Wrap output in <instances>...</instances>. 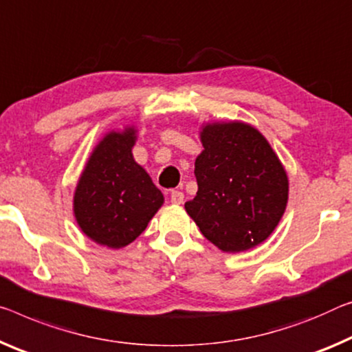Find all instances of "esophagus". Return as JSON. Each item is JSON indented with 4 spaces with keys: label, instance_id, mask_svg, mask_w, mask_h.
<instances>
[{
    "label": "esophagus",
    "instance_id": "34e87169",
    "mask_svg": "<svg viewBox=\"0 0 352 352\" xmlns=\"http://www.w3.org/2000/svg\"><path fill=\"white\" fill-rule=\"evenodd\" d=\"M183 200H185V194L182 191H172L170 192V202L174 205H182Z\"/></svg>",
    "mask_w": 352,
    "mask_h": 352
}]
</instances>
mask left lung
<instances>
[{
	"label": "left lung",
	"mask_w": 352,
	"mask_h": 352,
	"mask_svg": "<svg viewBox=\"0 0 352 352\" xmlns=\"http://www.w3.org/2000/svg\"><path fill=\"white\" fill-rule=\"evenodd\" d=\"M197 194L185 204L202 235L222 252H243L274 232L288 202V177L266 138L244 122L200 131Z\"/></svg>",
	"instance_id": "1"
}]
</instances>
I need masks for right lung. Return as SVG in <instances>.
I'll return each instance as SVG.
<instances>
[{"mask_svg":"<svg viewBox=\"0 0 352 352\" xmlns=\"http://www.w3.org/2000/svg\"><path fill=\"white\" fill-rule=\"evenodd\" d=\"M136 130L109 131L89 156L78 180L74 213L85 235L120 249L146 230L164 202L163 192L133 158Z\"/></svg>","mask_w":352,"mask_h":352,"instance_id":"1","label":"right lung"}]
</instances>
